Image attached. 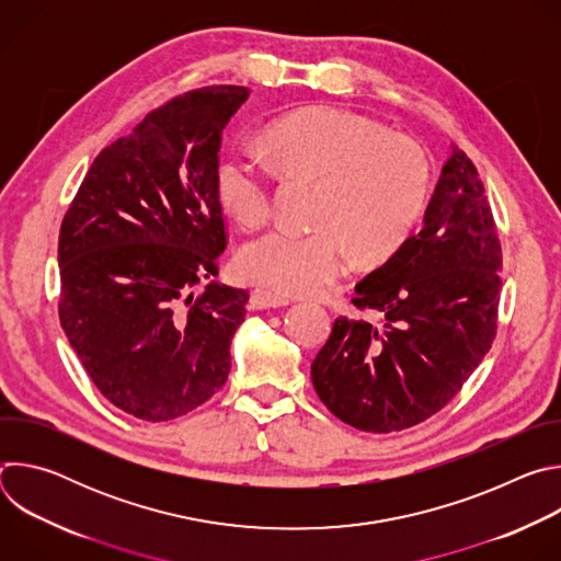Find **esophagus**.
<instances>
[{"instance_id": "esophagus-1", "label": "esophagus", "mask_w": 561, "mask_h": 561, "mask_svg": "<svg viewBox=\"0 0 561 561\" xmlns=\"http://www.w3.org/2000/svg\"><path fill=\"white\" fill-rule=\"evenodd\" d=\"M290 299L284 297V295H277V293H271V290H253L251 293V308L253 310H266V308H282V306H288Z\"/></svg>"}]
</instances>
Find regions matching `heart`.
<instances>
[{
    "instance_id": "heart-1",
    "label": "heart",
    "mask_w": 561,
    "mask_h": 561,
    "mask_svg": "<svg viewBox=\"0 0 561 561\" xmlns=\"http://www.w3.org/2000/svg\"><path fill=\"white\" fill-rule=\"evenodd\" d=\"M266 150L286 173L322 178L312 230L290 226L244 244L237 273L279 295H317L351 268V249L362 260H383L399 249L420 219L431 169L417 144L357 113L317 106L277 119ZM221 208L244 228L273 210V173L251 146H230L215 167Z\"/></svg>"
}]
</instances>
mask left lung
Segmentation results:
<instances>
[{
	"label": "left lung",
	"mask_w": 561,
	"mask_h": 561,
	"mask_svg": "<svg viewBox=\"0 0 561 561\" xmlns=\"http://www.w3.org/2000/svg\"><path fill=\"white\" fill-rule=\"evenodd\" d=\"M500 271L484 184L453 146L422 228L355 286L353 304L375 319L337 317L310 364L319 399L366 433L404 431L442 411L495 340Z\"/></svg>",
	"instance_id": "8db88e82"
}]
</instances>
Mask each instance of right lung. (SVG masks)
Masks as SVG:
<instances>
[{
  "label": "right lung",
  "mask_w": 561,
  "mask_h": 561,
  "mask_svg": "<svg viewBox=\"0 0 561 561\" xmlns=\"http://www.w3.org/2000/svg\"><path fill=\"white\" fill-rule=\"evenodd\" d=\"M247 100L244 87H206L150 111L95 157L64 215L61 329L137 420L182 417L228 379L249 293L213 282L226 249L215 167Z\"/></svg>",
  "instance_id": "right-lung-1"
}]
</instances>
